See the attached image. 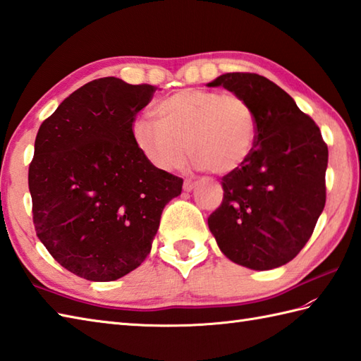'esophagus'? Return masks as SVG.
Instances as JSON below:
<instances>
[{
  "label": "esophagus",
  "instance_id": "1",
  "mask_svg": "<svg viewBox=\"0 0 361 361\" xmlns=\"http://www.w3.org/2000/svg\"><path fill=\"white\" fill-rule=\"evenodd\" d=\"M195 185H197V181H194V180H186L185 185H183V189H185L186 192H190V190H192V189L195 188Z\"/></svg>",
  "mask_w": 361,
  "mask_h": 361
}]
</instances>
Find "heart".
Masks as SVG:
<instances>
[{
	"label": "heart",
	"instance_id": "heart-1",
	"mask_svg": "<svg viewBox=\"0 0 361 361\" xmlns=\"http://www.w3.org/2000/svg\"><path fill=\"white\" fill-rule=\"evenodd\" d=\"M152 116L133 122L132 137L141 155L163 171L185 163L188 149L195 167L231 173L256 142V113L239 94L181 90L153 105Z\"/></svg>",
	"mask_w": 361,
	"mask_h": 361
}]
</instances>
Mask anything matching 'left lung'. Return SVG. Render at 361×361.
<instances>
[{"mask_svg": "<svg viewBox=\"0 0 361 361\" xmlns=\"http://www.w3.org/2000/svg\"><path fill=\"white\" fill-rule=\"evenodd\" d=\"M208 87L247 99L256 113L248 159L221 178L208 225L221 252L251 270L286 265L304 248L326 204L327 145L293 97L264 75L226 73Z\"/></svg>", "mask_w": 361, "mask_h": 361, "instance_id": "1", "label": "left lung"}]
</instances>
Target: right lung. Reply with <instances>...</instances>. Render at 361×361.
<instances>
[{"label": "right lung", "instance_id": "add662e5", "mask_svg": "<svg viewBox=\"0 0 361 361\" xmlns=\"http://www.w3.org/2000/svg\"><path fill=\"white\" fill-rule=\"evenodd\" d=\"M155 88L102 78L75 90L38 128L29 166L32 219L49 255L79 278L116 281L149 256L183 180L150 164L132 126Z\"/></svg>", "mask_w": 361, "mask_h": 361}]
</instances>
